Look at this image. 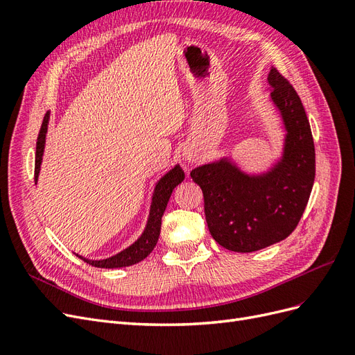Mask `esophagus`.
<instances>
[{"label":"esophagus","mask_w":355,"mask_h":355,"mask_svg":"<svg viewBox=\"0 0 355 355\" xmlns=\"http://www.w3.org/2000/svg\"><path fill=\"white\" fill-rule=\"evenodd\" d=\"M187 159H189V161H194V157H192V155H188V157H187Z\"/></svg>","instance_id":"esophagus-1"}]
</instances>
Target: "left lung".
<instances>
[{
    "label": "left lung",
    "instance_id": "obj_1",
    "mask_svg": "<svg viewBox=\"0 0 355 355\" xmlns=\"http://www.w3.org/2000/svg\"><path fill=\"white\" fill-rule=\"evenodd\" d=\"M268 83L287 132L280 163L261 176L243 173L228 159L191 171L202 191L211 237L232 252H256L288 237L302 218L314 185L315 149L304 105L274 67Z\"/></svg>",
    "mask_w": 355,
    "mask_h": 355
}]
</instances>
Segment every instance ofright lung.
Listing matches in <instances>:
<instances>
[{"label":"right lung","instance_id":"right-lung-1","mask_svg":"<svg viewBox=\"0 0 355 355\" xmlns=\"http://www.w3.org/2000/svg\"><path fill=\"white\" fill-rule=\"evenodd\" d=\"M47 124H49V112L44 115V120H42L38 139H37V149H35V182L38 179L40 173V166L42 159V153H44V144H46V133H47ZM185 179L184 170L180 166H176L171 168L168 173H166L163 178L158 180V184L154 191L153 204H151V211H149V219L146 223V228L141 239L135 241L132 245H128L127 249L123 252L116 253L108 259H101V261H90L85 259V257L78 256L80 259L87 262L92 266L98 268H121V266H130L137 262L144 261L145 257L154 250V247L158 241L159 231H161V218H163L164 210L167 207V202L170 200L171 192L180 184L182 180Z\"/></svg>","mask_w":355,"mask_h":355}]
</instances>
